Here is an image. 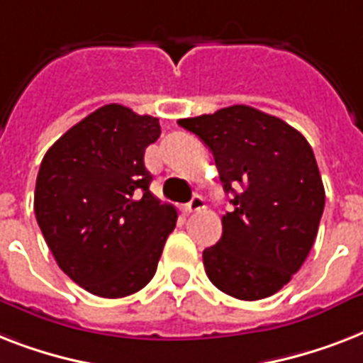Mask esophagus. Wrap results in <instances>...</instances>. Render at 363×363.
Masks as SVG:
<instances>
[{"label":"esophagus","instance_id":"1","mask_svg":"<svg viewBox=\"0 0 363 363\" xmlns=\"http://www.w3.org/2000/svg\"><path fill=\"white\" fill-rule=\"evenodd\" d=\"M203 207V198H201V196H194V198L184 205V213H186V215H190V213H198V211H201Z\"/></svg>","mask_w":363,"mask_h":363}]
</instances>
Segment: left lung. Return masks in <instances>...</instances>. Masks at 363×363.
Returning a JSON list of instances; mask_svg holds the SVG:
<instances>
[{"label":"left lung","mask_w":363,"mask_h":363,"mask_svg":"<svg viewBox=\"0 0 363 363\" xmlns=\"http://www.w3.org/2000/svg\"><path fill=\"white\" fill-rule=\"evenodd\" d=\"M179 125L209 147L224 192L233 194L220 241L203 250L205 273L232 298H269L303 265L324 213L313 148L292 125L248 105Z\"/></svg>","instance_id":"left-lung-1"}]
</instances>
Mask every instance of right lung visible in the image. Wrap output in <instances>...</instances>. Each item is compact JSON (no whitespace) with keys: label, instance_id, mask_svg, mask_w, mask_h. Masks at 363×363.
<instances>
[{"label":"right lung","instance_id":"right-lung-1","mask_svg":"<svg viewBox=\"0 0 363 363\" xmlns=\"http://www.w3.org/2000/svg\"><path fill=\"white\" fill-rule=\"evenodd\" d=\"M158 118L99 107L48 148L35 182L37 224L60 269L99 298L139 292L156 273L177 211L150 192L145 148Z\"/></svg>","mask_w":363,"mask_h":363}]
</instances>
